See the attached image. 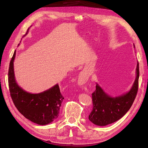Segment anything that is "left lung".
<instances>
[{"mask_svg": "<svg viewBox=\"0 0 148 148\" xmlns=\"http://www.w3.org/2000/svg\"><path fill=\"white\" fill-rule=\"evenodd\" d=\"M139 64L136 66V77L133 86L127 93L115 98L110 97L98 84L92 93V110L89 119L99 126H105L117 121L129 111L138 90Z\"/></svg>", "mask_w": 148, "mask_h": 148, "instance_id": "obj_1", "label": "left lung"}]
</instances>
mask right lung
<instances>
[{
	"label": "right lung",
	"mask_w": 148,
	"mask_h": 148,
	"mask_svg": "<svg viewBox=\"0 0 148 148\" xmlns=\"http://www.w3.org/2000/svg\"><path fill=\"white\" fill-rule=\"evenodd\" d=\"M15 57L16 51L10 62L8 70L9 90L15 106L25 117L32 122L40 125L50 123L58 117L64 99L59 85L38 94H31L24 91L15 79Z\"/></svg>",
	"instance_id": "1"
}]
</instances>
